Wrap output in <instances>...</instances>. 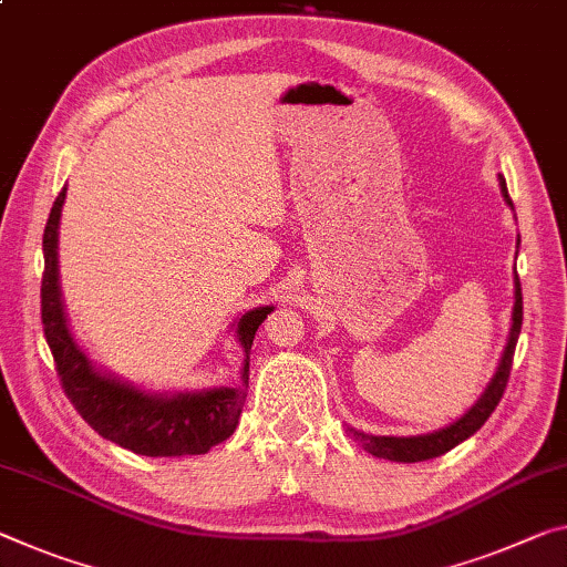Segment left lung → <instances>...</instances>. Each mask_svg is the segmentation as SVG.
I'll list each match as a JSON object with an SVG mask.
<instances>
[{"mask_svg":"<svg viewBox=\"0 0 567 567\" xmlns=\"http://www.w3.org/2000/svg\"><path fill=\"white\" fill-rule=\"evenodd\" d=\"M499 188H502V196H505V202L512 206L507 184L502 176H499ZM512 212H515V206H512ZM517 247H519V235H517ZM519 328H523V287H519V277L515 275V305H512L507 343L499 355L497 371H494V375L489 379L487 389L482 391V396L474 401L460 419L452 421V424L444 429H436L431 431V434H419V436H375V434H365V431H358L353 426H348V434L353 436L368 454L379 456V460H389V462L413 464V462H426V460H434V456L446 454L449 449H454L456 444H462L464 439H470L474 431H480L484 421L492 416V411L497 409V403L502 399V393H505V385L509 379L512 355H515Z\"/></svg>","mask_w":567,"mask_h":567,"instance_id":"left-lung-1","label":"left lung"}]
</instances>
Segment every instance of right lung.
<instances>
[{
  "mask_svg": "<svg viewBox=\"0 0 567 567\" xmlns=\"http://www.w3.org/2000/svg\"><path fill=\"white\" fill-rule=\"evenodd\" d=\"M68 186L52 204L42 237V326L58 363L68 399L90 426L107 442L143 456L206 454L235 434L249 385V350L257 328L272 312V305L251 308L235 320L231 332L241 348L239 381L194 391H146L111 371H103L73 336L60 290V217Z\"/></svg>",
  "mask_w": 567,
  "mask_h": 567,
  "instance_id": "obj_1",
  "label": "right lung"
}]
</instances>
